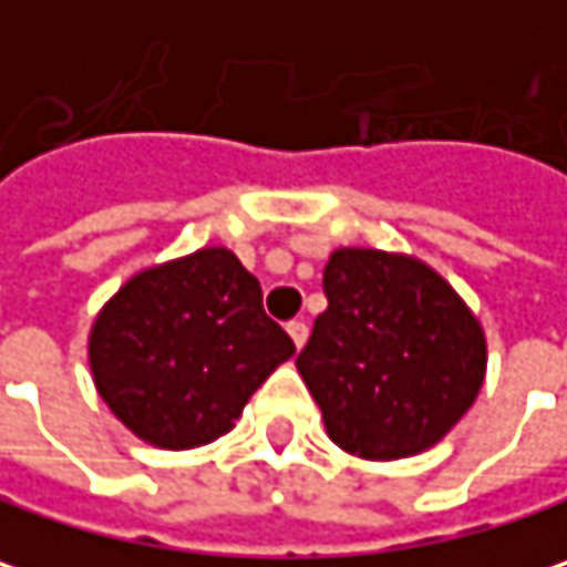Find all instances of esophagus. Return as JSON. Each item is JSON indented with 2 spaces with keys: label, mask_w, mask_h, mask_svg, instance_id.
Listing matches in <instances>:
<instances>
[{
  "label": "esophagus",
  "mask_w": 567,
  "mask_h": 567,
  "mask_svg": "<svg viewBox=\"0 0 567 567\" xmlns=\"http://www.w3.org/2000/svg\"><path fill=\"white\" fill-rule=\"evenodd\" d=\"M287 332H290V339H293V344H297V348H303L306 339H309V326H306V322H300V319L287 322Z\"/></svg>",
  "instance_id": "esophagus-1"
}]
</instances>
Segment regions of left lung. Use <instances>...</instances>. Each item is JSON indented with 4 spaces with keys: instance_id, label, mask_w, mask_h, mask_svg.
I'll return each mask as SVG.
<instances>
[{
    "instance_id": "1",
    "label": "left lung",
    "mask_w": 567,
    "mask_h": 567,
    "mask_svg": "<svg viewBox=\"0 0 567 567\" xmlns=\"http://www.w3.org/2000/svg\"><path fill=\"white\" fill-rule=\"evenodd\" d=\"M322 290L297 368L329 439L371 462L435 445L484 384L481 322L432 267L374 248L332 251Z\"/></svg>"
}]
</instances>
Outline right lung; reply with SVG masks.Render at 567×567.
Masks as SVG:
<instances>
[{
    "label": "right lung",
    "mask_w": 567,
    "mask_h": 567,
    "mask_svg": "<svg viewBox=\"0 0 567 567\" xmlns=\"http://www.w3.org/2000/svg\"><path fill=\"white\" fill-rule=\"evenodd\" d=\"M293 351L264 312L258 277L228 248L135 274L90 332V368L109 410L174 452L225 435Z\"/></svg>",
    "instance_id": "obj_1"
}]
</instances>
